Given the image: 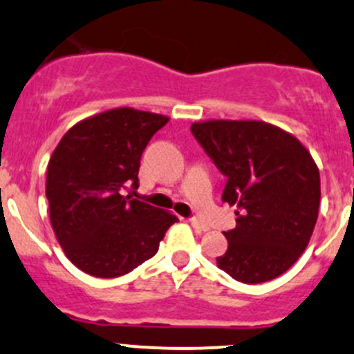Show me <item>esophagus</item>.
I'll return each instance as SVG.
<instances>
[{
  "mask_svg": "<svg viewBox=\"0 0 354 354\" xmlns=\"http://www.w3.org/2000/svg\"><path fill=\"white\" fill-rule=\"evenodd\" d=\"M190 224L195 231H198V233H205V231H209V226H207V224H203L202 221L195 219V217L194 219H190Z\"/></svg>",
  "mask_w": 354,
  "mask_h": 354,
  "instance_id": "obj_1",
  "label": "esophagus"
}]
</instances>
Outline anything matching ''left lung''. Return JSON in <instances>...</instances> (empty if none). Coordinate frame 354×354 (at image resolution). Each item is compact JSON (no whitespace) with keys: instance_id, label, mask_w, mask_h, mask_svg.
<instances>
[{"instance_id":"left-lung-1","label":"left lung","mask_w":354,"mask_h":354,"mask_svg":"<svg viewBox=\"0 0 354 354\" xmlns=\"http://www.w3.org/2000/svg\"><path fill=\"white\" fill-rule=\"evenodd\" d=\"M190 130L227 178L223 202L238 207L217 267L245 284L276 279L305 252L315 227V160L298 138L266 121L212 120Z\"/></svg>"}]
</instances>
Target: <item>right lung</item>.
I'll list each match as a JSON object with an SVG mask.
<instances>
[{"instance_id": "1", "label": "right lung", "mask_w": 354, "mask_h": 354, "mask_svg": "<svg viewBox=\"0 0 354 354\" xmlns=\"http://www.w3.org/2000/svg\"><path fill=\"white\" fill-rule=\"evenodd\" d=\"M169 118L109 109L63 135L48 164L49 217L63 252L94 277H120L154 257L176 216L130 195L144 149Z\"/></svg>"}]
</instances>
